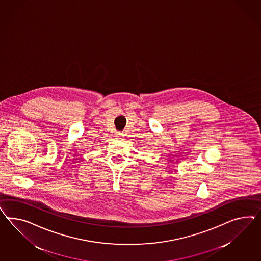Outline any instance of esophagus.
Listing matches in <instances>:
<instances>
[{
	"label": "esophagus",
	"instance_id": "34e87169",
	"mask_svg": "<svg viewBox=\"0 0 261 261\" xmlns=\"http://www.w3.org/2000/svg\"><path fill=\"white\" fill-rule=\"evenodd\" d=\"M122 136H123V134L121 132H117V134H116V137H118V138H120Z\"/></svg>",
	"mask_w": 261,
	"mask_h": 261
}]
</instances>
